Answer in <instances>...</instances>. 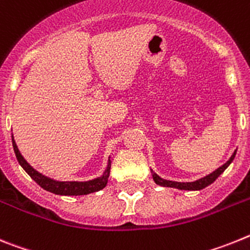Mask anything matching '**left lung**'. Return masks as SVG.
Wrapping results in <instances>:
<instances>
[{
	"label": "left lung",
	"mask_w": 250,
	"mask_h": 250,
	"mask_svg": "<svg viewBox=\"0 0 250 250\" xmlns=\"http://www.w3.org/2000/svg\"><path fill=\"white\" fill-rule=\"evenodd\" d=\"M235 155H236V149L234 151L231 157H230L229 160L223 165V166L216 168L214 172L209 173L208 176L201 177V179L196 180V181L194 182H177V181H170V180H165V179H161V177L158 176L157 173H155L151 170L152 177H153V181H155L157 185L165 186V188H179V190H201V188H206V186H209L210 184H212V182L215 181V180L220 176L221 173L224 172L225 168H227L231 162H233Z\"/></svg>",
	"instance_id": "obj_1"
}]
</instances>
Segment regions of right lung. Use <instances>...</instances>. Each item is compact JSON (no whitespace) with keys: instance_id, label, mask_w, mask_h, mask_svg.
Segmentation results:
<instances>
[{"instance_id":"1","label":"right lung","mask_w":250,"mask_h":250,"mask_svg":"<svg viewBox=\"0 0 250 250\" xmlns=\"http://www.w3.org/2000/svg\"><path fill=\"white\" fill-rule=\"evenodd\" d=\"M12 146H14L15 155H16L17 161L21 165V167L29 173L30 177L36 184H39L41 188L49 191V192H53V194L56 195H65V196H78V195H88L92 194V192H97V191L102 190L107 185L110 172V160H108L107 168H105V171H104L101 177L89 180V181H56V180L44 176L42 173H40L39 171L35 170L34 167L30 166V164H27V161L22 157V155L17 148L14 136H12Z\"/></svg>"}]
</instances>
